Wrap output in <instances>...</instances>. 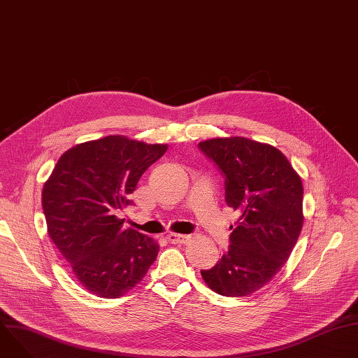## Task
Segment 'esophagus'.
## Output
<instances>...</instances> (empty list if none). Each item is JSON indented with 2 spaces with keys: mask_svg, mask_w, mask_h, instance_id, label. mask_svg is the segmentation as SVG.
<instances>
[{
  "mask_svg": "<svg viewBox=\"0 0 358 358\" xmlns=\"http://www.w3.org/2000/svg\"><path fill=\"white\" fill-rule=\"evenodd\" d=\"M167 239L169 242L171 243H178V245H184V243H188L191 236L189 235H181V234H169L167 235Z\"/></svg>",
  "mask_w": 358,
  "mask_h": 358,
  "instance_id": "obj_1",
  "label": "esophagus"
}]
</instances>
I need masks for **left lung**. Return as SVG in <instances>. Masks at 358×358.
<instances>
[{"instance_id":"obj_1","label":"left lung","mask_w":358,"mask_h":358,"mask_svg":"<svg viewBox=\"0 0 358 358\" xmlns=\"http://www.w3.org/2000/svg\"><path fill=\"white\" fill-rule=\"evenodd\" d=\"M198 145L225 174V201L241 214L228 252L201 276L218 294L249 296L273 279L297 242L304 221L301 178L266 143L231 136Z\"/></svg>"}]
</instances>
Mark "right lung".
Returning a JSON list of instances; mask_svg holds the SVG:
<instances>
[{
  "label": "right lung",
  "instance_id": "right-lung-1",
  "mask_svg": "<svg viewBox=\"0 0 358 358\" xmlns=\"http://www.w3.org/2000/svg\"><path fill=\"white\" fill-rule=\"evenodd\" d=\"M115 134L73 145L59 157L42 188L48 235L90 293L115 299L143 280L160 245L124 228L117 214L144 171L167 151Z\"/></svg>",
  "mask_w": 358,
  "mask_h": 358
}]
</instances>
